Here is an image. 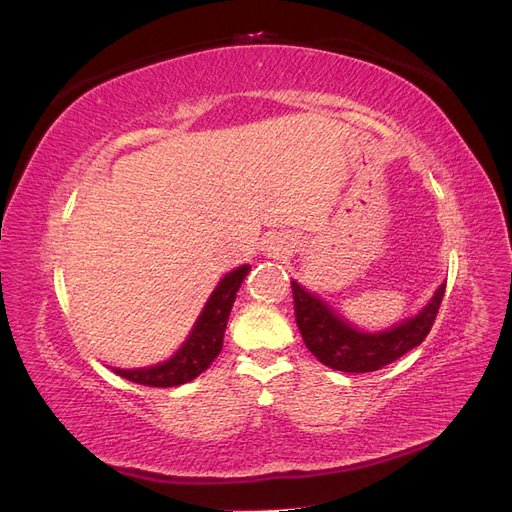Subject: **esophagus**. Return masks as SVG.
Here are the masks:
<instances>
[{
  "label": "esophagus",
  "mask_w": 512,
  "mask_h": 512,
  "mask_svg": "<svg viewBox=\"0 0 512 512\" xmlns=\"http://www.w3.org/2000/svg\"><path fill=\"white\" fill-rule=\"evenodd\" d=\"M265 252H267L271 258H284L286 254L292 252V241H290L286 235H273L271 239H267Z\"/></svg>",
  "instance_id": "34e87169"
}]
</instances>
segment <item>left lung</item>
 Masks as SVG:
<instances>
[{
	"label": "left lung",
	"instance_id": "left-lung-1",
	"mask_svg": "<svg viewBox=\"0 0 512 512\" xmlns=\"http://www.w3.org/2000/svg\"><path fill=\"white\" fill-rule=\"evenodd\" d=\"M444 290L446 284L436 290L431 301L414 318L399 322L386 331L365 333L337 316L333 307L318 299L316 294L292 282L294 318H297L307 350L320 363L337 371H348V374H367V371H378L397 361L399 356L423 344L438 316Z\"/></svg>",
	"mask_w": 512,
	"mask_h": 512
}]
</instances>
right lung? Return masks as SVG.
I'll return each mask as SVG.
<instances>
[{
  "instance_id": "obj_1",
  "label": "right lung",
  "mask_w": 512,
  "mask_h": 512,
  "mask_svg": "<svg viewBox=\"0 0 512 512\" xmlns=\"http://www.w3.org/2000/svg\"><path fill=\"white\" fill-rule=\"evenodd\" d=\"M247 273H250V267L243 265L222 277V282L211 292L205 309L200 312L192 333L168 361L141 369L115 367V374L136 384L158 386V389L179 386L203 374V371L213 363L215 356L222 352L230 309L237 299V290L241 288V282L245 280Z\"/></svg>"
}]
</instances>
